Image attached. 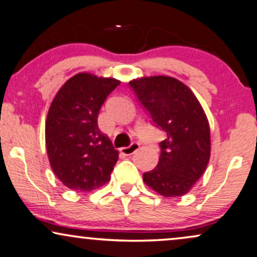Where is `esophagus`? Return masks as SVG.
<instances>
[{
    "mask_svg": "<svg viewBox=\"0 0 257 257\" xmlns=\"http://www.w3.org/2000/svg\"><path fill=\"white\" fill-rule=\"evenodd\" d=\"M140 147L139 144H136V142H134V144H132L131 146H128V147H122L119 151H121V153H123L124 155H132L133 153H135L136 151H138Z\"/></svg>",
    "mask_w": 257,
    "mask_h": 257,
    "instance_id": "esophagus-1",
    "label": "esophagus"
}]
</instances>
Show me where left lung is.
Returning a JSON list of instances; mask_svg holds the SVG:
<instances>
[{
    "mask_svg": "<svg viewBox=\"0 0 257 257\" xmlns=\"http://www.w3.org/2000/svg\"><path fill=\"white\" fill-rule=\"evenodd\" d=\"M129 85L154 124L166 133L157 167L144 173L145 184L160 196H184L210 160V125L204 109L188 86L173 77H142Z\"/></svg>",
    "mask_w": 257,
    "mask_h": 257,
    "instance_id": "obj_1",
    "label": "left lung"
}]
</instances>
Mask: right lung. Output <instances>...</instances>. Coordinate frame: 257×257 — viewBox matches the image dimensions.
I'll use <instances>...</instances> for the list:
<instances>
[{
	"mask_svg": "<svg viewBox=\"0 0 257 257\" xmlns=\"http://www.w3.org/2000/svg\"><path fill=\"white\" fill-rule=\"evenodd\" d=\"M119 80L82 72L71 77L52 100L45 140L52 171L71 190H96L110 179L118 151L97 125L103 103Z\"/></svg>",
	"mask_w": 257,
	"mask_h": 257,
	"instance_id": "obj_1",
	"label": "right lung"
}]
</instances>
